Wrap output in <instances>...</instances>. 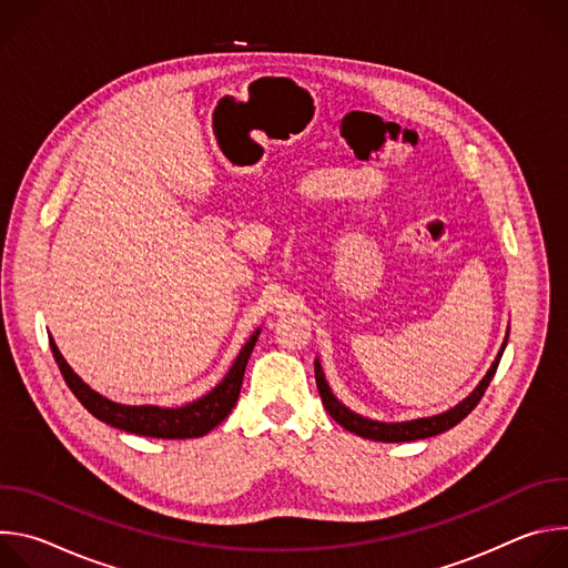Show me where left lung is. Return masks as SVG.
<instances>
[{
  "label": "left lung",
  "instance_id": "left-lung-1",
  "mask_svg": "<svg viewBox=\"0 0 568 568\" xmlns=\"http://www.w3.org/2000/svg\"><path fill=\"white\" fill-rule=\"evenodd\" d=\"M508 342V337H506ZM506 342L495 359V364L490 366L488 375H485L480 379V384L471 390V395H467L460 404H456L454 409L440 414V416H432V418H418V420H409V423H377V420H368V418H362L353 412H348L344 404L331 393L326 379H323V373H321V366L318 362H314V377H316V388H318V395H321V402L323 407H326V412L333 416L335 423H339L344 429H348L351 434L355 436H362V438H368V440H379V443H407V440H420V438H429V436H436V434H443L447 429H452L454 425H458L474 407L480 402L485 388L490 386L495 373H497V366L501 362V355H504V348H506Z\"/></svg>",
  "mask_w": 568,
  "mask_h": 568
}]
</instances>
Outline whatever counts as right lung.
Listing matches in <instances>:
<instances>
[{
	"mask_svg": "<svg viewBox=\"0 0 568 568\" xmlns=\"http://www.w3.org/2000/svg\"><path fill=\"white\" fill-rule=\"evenodd\" d=\"M261 331L252 335V339L242 346L240 355L235 357L233 366L229 368L226 377L204 397L186 404V407L178 409H161V407H125V404H116L94 388H90L83 379H80L71 366L64 362L60 355L55 342L49 337L55 364L71 388V393L78 397V402L83 407L99 418L105 425H112L121 432H130L136 436H148V438H200L209 434L213 427H217L235 407L242 377H245L247 359L256 346Z\"/></svg>",
	"mask_w": 568,
	"mask_h": 568,
	"instance_id": "1",
	"label": "right lung"
}]
</instances>
